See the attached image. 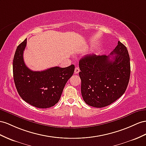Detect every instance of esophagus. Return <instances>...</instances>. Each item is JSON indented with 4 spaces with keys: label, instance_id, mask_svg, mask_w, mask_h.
<instances>
[{
    "label": "esophagus",
    "instance_id": "esophagus-1",
    "mask_svg": "<svg viewBox=\"0 0 146 146\" xmlns=\"http://www.w3.org/2000/svg\"><path fill=\"white\" fill-rule=\"evenodd\" d=\"M80 71V70L79 68V67H76L75 69H74V73H75V74L79 73Z\"/></svg>",
    "mask_w": 146,
    "mask_h": 146
}]
</instances>
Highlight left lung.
I'll return each mask as SVG.
<instances>
[{
    "label": "left lung",
    "mask_w": 146,
    "mask_h": 146,
    "mask_svg": "<svg viewBox=\"0 0 146 146\" xmlns=\"http://www.w3.org/2000/svg\"><path fill=\"white\" fill-rule=\"evenodd\" d=\"M110 55H88L79 62L82 97L91 107L110 105L124 94L128 86L130 59L126 46L118 41Z\"/></svg>",
    "instance_id": "1"
}]
</instances>
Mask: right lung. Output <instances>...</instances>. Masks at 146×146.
<instances>
[{"mask_svg": "<svg viewBox=\"0 0 146 146\" xmlns=\"http://www.w3.org/2000/svg\"><path fill=\"white\" fill-rule=\"evenodd\" d=\"M26 39L17 48L13 61L15 84L21 98L30 105L40 109L55 106L63 88L74 71V65L66 68L52 67L40 72L28 68L23 60Z\"/></svg>", "mask_w": 146, "mask_h": 146, "instance_id": "right-lung-1", "label": "right lung"}]
</instances>
